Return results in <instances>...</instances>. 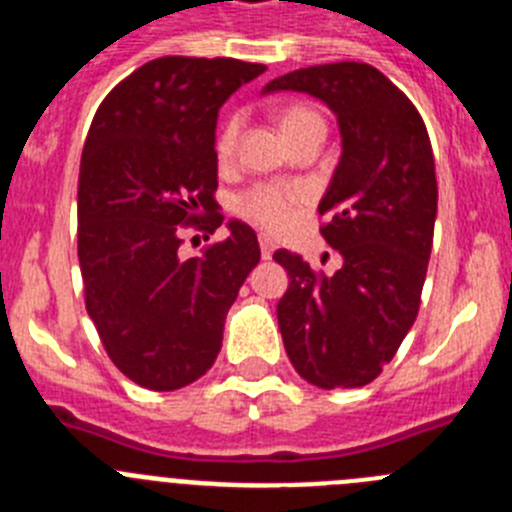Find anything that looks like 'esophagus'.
I'll return each instance as SVG.
<instances>
[{
  "label": "esophagus",
  "instance_id": "esophagus-1",
  "mask_svg": "<svg viewBox=\"0 0 512 512\" xmlns=\"http://www.w3.org/2000/svg\"><path fill=\"white\" fill-rule=\"evenodd\" d=\"M259 246H261V256H264V259H271V253H274V241H271V238H266V236H261L259 238Z\"/></svg>",
  "mask_w": 512,
  "mask_h": 512
}]
</instances>
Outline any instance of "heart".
<instances>
[{
    "label": "heart",
    "instance_id": "1",
    "mask_svg": "<svg viewBox=\"0 0 512 512\" xmlns=\"http://www.w3.org/2000/svg\"><path fill=\"white\" fill-rule=\"evenodd\" d=\"M279 126L289 144L297 142L309 131H322L325 134V119L312 106H304V103H292L287 109H281ZM238 129H241L238 116H231L220 126L218 139H215V154H218L220 162H228L233 157ZM302 203L304 192L294 185H253L236 198V213L241 218L251 220L253 225L264 228V231L279 233L294 223Z\"/></svg>",
    "mask_w": 512,
    "mask_h": 512
}]
</instances>
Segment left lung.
Returning a JSON list of instances; mask_svg holds the SVG:
<instances>
[{
	"instance_id": "8db88e82",
	"label": "left lung",
	"mask_w": 512,
	"mask_h": 512,
	"mask_svg": "<svg viewBox=\"0 0 512 512\" xmlns=\"http://www.w3.org/2000/svg\"><path fill=\"white\" fill-rule=\"evenodd\" d=\"M302 91L335 111L342 154L320 203V233L342 256L332 276L276 251L289 289L276 307L289 360L320 388L375 381L414 325L429 266L437 175L421 114L368 63L299 68L264 93Z\"/></svg>"
}]
</instances>
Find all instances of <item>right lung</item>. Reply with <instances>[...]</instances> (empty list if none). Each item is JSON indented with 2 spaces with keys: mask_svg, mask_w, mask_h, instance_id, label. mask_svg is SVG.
Here are the masks:
<instances>
[{
  "mask_svg": "<svg viewBox=\"0 0 512 512\" xmlns=\"http://www.w3.org/2000/svg\"><path fill=\"white\" fill-rule=\"evenodd\" d=\"M266 65L167 55L103 98L78 177V261L88 317L137 386L177 391L215 363L225 314L259 264L251 225L182 259V228L213 233L218 109Z\"/></svg>",
  "mask_w": 512,
  "mask_h": 512,
  "instance_id": "right-lung-1",
  "label": "right lung"
}]
</instances>
